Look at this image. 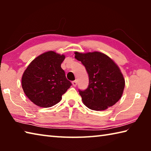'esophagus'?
Returning a JSON list of instances; mask_svg holds the SVG:
<instances>
[{
    "mask_svg": "<svg viewBox=\"0 0 151 151\" xmlns=\"http://www.w3.org/2000/svg\"><path fill=\"white\" fill-rule=\"evenodd\" d=\"M72 84H73V86H76V85H77V81H73Z\"/></svg>",
    "mask_w": 151,
    "mask_h": 151,
    "instance_id": "1",
    "label": "esophagus"
}]
</instances>
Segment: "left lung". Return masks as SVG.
<instances>
[{"label":"left lung","instance_id":"left-lung-1","mask_svg":"<svg viewBox=\"0 0 151 151\" xmlns=\"http://www.w3.org/2000/svg\"><path fill=\"white\" fill-rule=\"evenodd\" d=\"M76 60L85 66L89 78L88 88L78 90L83 103L94 111H104L121 98L125 81L119 66L100 52H75Z\"/></svg>","mask_w":151,"mask_h":151}]
</instances>
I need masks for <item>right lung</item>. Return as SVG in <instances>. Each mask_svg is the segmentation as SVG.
Masks as SVG:
<instances>
[{
  "label": "right lung",
  "mask_w": 151,
  "mask_h": 151,
  "mask_svg": "<svg viewBox=\"0 0 151 151\" xmlns=\"http://www.w3.org/2000/svg\"><path fill=\"white\" fill-rule=\"evenodd\" d=\"M65 55L48 51L35 58L22 76V87L36 105L48 108L59 103L72 83L61 68Z\"/></svg>",
  "instance_id": "obj_1"
}]
</instances>
